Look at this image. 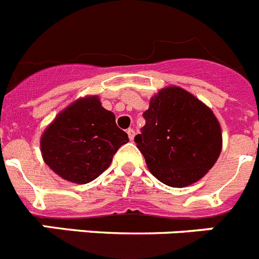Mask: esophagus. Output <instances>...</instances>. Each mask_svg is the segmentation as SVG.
Instances as JSON below:
<instances>
[{"instance_id": "1", "label": "esophagus", "mask_w": 259, "mask_h": 259, "mask_svg": "<svg viewBox=\"0 0 259 259\" xmlns=\"http://www.w3.org/2000/svg\"><path fill=\"white\" fill-rule=\"evenodd\" d=\"M127 134H128V137H130V140H134V139H135V130H134V128H128Z\"/></svg>"}]
</instances>
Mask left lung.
I'll use <instances>...</instances> for the list:
<instances>
[{
    "label": "left lung",
    "instance_id": "left-lung-1",
    "mask_svg": "<svg viewBox=\"0 0 259 259\" xmlns=\"http://www.w3.org/2000/svg\"><path fill=\"white\" fill-rule=\"evenodd\" d=\"M145 125L135 143L159 182L187 187L214 166L222 131L211 110L179 87L161 89L143 114Z\"/></svg>",
    "mask_w": 259,
    "mask_h": 259
}]
</instances>
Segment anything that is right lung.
I'll return each instance as SVG.
<instances>
[{"mask_svg":"<svg viewBox=\"0 0 259 259\" xmlns=\"http://www.w3.org/2000/svg\"><path fill=\"white\" fill-rule=\"evenodd\" d=\"M115 115L97 96L80 98L58 114L41 136L45 163L61 178L85 184L101 175L116 150L128 143Z\"/></svg>","mask_w":259,"mask_h":259,"instance_id":"obj_1","label":"right lung"}]
</instances>
